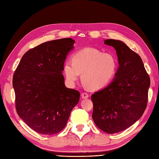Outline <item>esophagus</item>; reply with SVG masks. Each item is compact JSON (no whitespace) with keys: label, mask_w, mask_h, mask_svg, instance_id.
<instances>
[{"label":"esophagus","mask_w":159,"mask_h":159,"mask_svg":"<svg viewBox=\"0 0 159 159\" xmlns=\"http://www.w3.org/2000/svg\"><path fill=\"white\" fill-rule=\"evenodd\" d=\"M81 98H82V99H87V98H89V95H88V93H85V92H84V93H81Z\"/></svg>","instance_id":"obj_1"}]
</instances>
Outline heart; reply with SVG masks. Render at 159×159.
Masks as SVG:
<instances>
[{
  "mask_svg": "<svg viewBox=\"0 0 159 159\" xmlns=\"http://www.w3.org/2000/svg\"><path fill=\"white\" fill-rule=\"evenodd\" d=\"M117 68L118 61L113 54L86 48L74 53L72 61H65L64 74L67 81L74 85L81 73L85 86L100 89L111 83Z\"/></svg>",
  "mask_w": 159,
  "mask_h": 159,
  "instance_id": "obj_1",
  "label": "heart"
}]
</instances>
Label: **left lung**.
Returning a JSON list of instances; mask_svg holds the SVG:
<instances>
[{"label": "left lung", "instance_id": "8db88e82", "mask_svg": "<svg viewBox=\"0 0 159 159\" xmlns=\"http://www.w3.org/2000/svg\"><path fill=\"white\" fill-rule=\"evenodd\" d=\"M119 61L115 79L91 95L92 118L102 131L113 134L124 131L141 117L147 107L150 78L141 57L120 40L107 39Z\"/></svg>", "mask_w": 159, "mask_h": 159}]
</instances>
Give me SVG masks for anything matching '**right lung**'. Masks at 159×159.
Listing matches in <instances>:
<instances>
[{
  "mask_svg": "<svg viewBox=\"0 0 159 159\" xmlns=\"http://www.w3.org/2000/svg\"><path fill=\"white\" fill-rule=\"evenodd\" d=\"M74 43L70 38L42 43L24 54L14 71L17 113L38 133L61 131L79 102L80 92L66 88L61 74Z\"/></svg>",
  "mask_w": 159,
  "mask_h": 159,
  "instance_id": "right-lung-1",
  "label": "right lung"
}]
</instances>
